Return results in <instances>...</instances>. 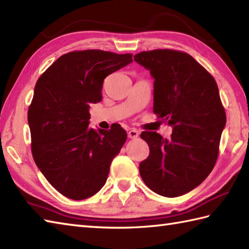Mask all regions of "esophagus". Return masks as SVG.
<instances>
[{"mask_svg":"<svg viewBox=\"0 0 249 249\" xmlns=\"http://www.w3.org/2000/svg\"><path fill=\"white\" fill-rule=\"evenodd\" d=\"M127 136H128V138H130V139H136V138H138L139 131L137 130V129H135V128H133V129H130V130L128 131Z\"/></svg>","mask_w":249,"mask_h":249,"instance_id":"1","label":"esophagus"}]
</instances>
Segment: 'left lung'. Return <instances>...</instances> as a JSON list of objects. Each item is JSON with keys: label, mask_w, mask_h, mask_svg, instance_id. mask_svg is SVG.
Instances as JSON below:
<instances>
[{"label": "left lung", "mask_w": 249, "mask_h": 249, "mask_svg": "<svg viewBox=\"0 0 249 249\" xmlns=\"http://www.w3.org/2000/svg\"><path fill=\"white\" fill-rule=\"evenodd\" d=\"M134 60L154 79L153 111L172 127L170 139L143 131L150 147L140 176L153 192L178 197L202 183L218 156L226 113L214 78L185 52L143 51Z\"/></svg>", "instance_id": "1"}]
</instances>
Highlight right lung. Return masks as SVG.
Listing matches in <instances>:
<instances>
[{
	"instance_id": "obj_1",
	"label": "right lung",
	"mask_w": 249,
	"mask_h": 249,
	"mask_svg": "<svg viewBox=\"0 0 249 249\" xmlns=\"http://www.w3.org/2000/svg\"><path fill=\"white\" fill-rule=\"evenodd\" d=\"M131 54L102 50L60 56L34 89L28 112L36 166L65 197L83 200L98 193L127 134L89 127V104L99 103L105 78L133 62Z\"/></svg>"
}]
</instances>
